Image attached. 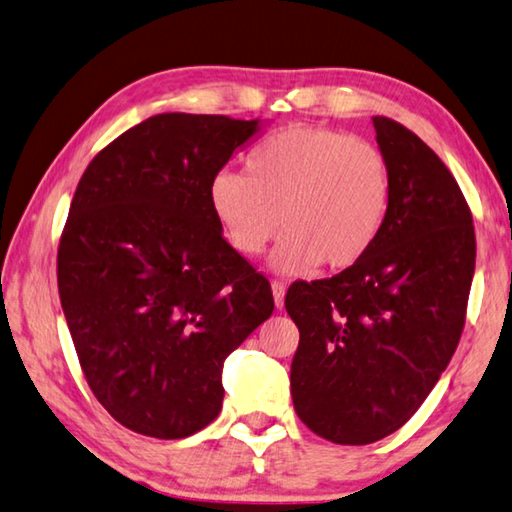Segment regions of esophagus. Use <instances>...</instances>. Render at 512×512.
I'll use <instances>...</instances> for the list:
<instances>
[{
	"label": "esophagus",
	"instance_id": "1",
	"mask_svg": "<svg viewBox=\"0 0 512 512\" xmlns=\"http://www.w3.org/2000/svg\"><path fill=\"white\" fill-rule=\"evenodd\" d=\"M271 291H273L275 306H277V309H282V306H284V295H286L284 282H273V284H271Z\"/></svg>",
	"mask_w": 512,
	"mask_h": 512
}]
</instances>
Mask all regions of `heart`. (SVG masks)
Listing matches in <instances>:
<instances>
[{
	"label": "heart",
	"instance_id": "b5f03b06",
	"mask_svg": "<svg viewBox=\"0 0 512 512\" xmlns=\"http://www.w3.org/2000/svg\"><path fill=\"white\" fill-rule=\"evenodd\" d=\"M392 197V163L376 143L306 125L259 145L248 174L221 170L210 183L212 212L237 253L259 255L284 226L268 259L280 275L358 264L383 232Z\"/></svg>",
	"mask_w": 512,
	"mask_h": 512
}]
</instances>
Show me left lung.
<instances>
[{"label":"left lung","instance_id":"1","mask_svg":"<svg viewBox=\"0 0 512 512\" xmlns=\"http://www.w3.org/2000/svg\"><path fill=\"white\" fill-rule=\"evenodd\" d=\"M394 174L387 224L345 271L288 288L300 329L291 365L297 416L340 445L385 439L410 421L459 345L475 226L448 167L410 129L374 116Z\"/></svg>","mask_w":512,"mask_h":512}]
</instances>
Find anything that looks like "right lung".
Here are the masks:
<instances>
[{
	"mask_svg": "<svg viewBox=\"0 0 512 512\" xmlns=\"http://www.w3.org/2000/svg\"><path fill=\"white\" fill-rule=\"evenodd\" d=\"M257 120L156 114L96 154L58 248V291L91 392L120 425L185 439L224 403V360L273 293L224 239L210 183Z\"/></svg>",
	"mask_w": 512,
	"mask_h": 512,
	"instance_id": "right-lung-1",
	"label": "right lung"
}]
</instances>
